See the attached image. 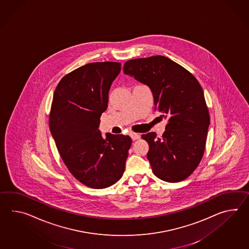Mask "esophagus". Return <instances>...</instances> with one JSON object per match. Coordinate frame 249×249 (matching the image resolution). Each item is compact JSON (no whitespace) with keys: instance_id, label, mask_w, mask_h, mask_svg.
<instances>
[{"instance_id":"34e87169","label":"esophagus","mask_w":249,"mask_h":249,"mask_svg":"<svg viewBox=\"0 0 249 249\" xmlns=\"http://www.w3.org/2000/svg\"><path fill=\"white\" fill-rule=\"evenodd\" d=\"M130 137H131V138H132L133 141H135V140H138V139L140 138V136H139L138 134H137V133H131V134H130Z\"/></svg>"}]
</instances>
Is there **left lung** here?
Segmentation results:
<instances>
[{"mask_svg": "<svg viewBox=\"0 0 249 249\" xmlns=\"http://www.w3.org/2000/svg\"><path fill=\"white\" fill-rule=\"evenodd\" d=\"M123 71L149 87L155 111L168 120L160 138L142 135L155 176L167 182L184 180L196 169L205 148L210 116L202 87L182 66L164 56L125 62Z\"/></svg>", "mask_w": 249, "mask_h": 249, "instance_id": "8db88e82", "label": "left lung"}]
</instances>
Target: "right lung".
I'll return each mask as SVG.
<instances>
[{
    "instance_id": "obj_1",
    "label": "right lung",
    "mask_w": 249,
    "mask_h": 249,
    "mask_svg": "<svg viewBox=\"0 0 249 249\" xmlns=\"http://www.w3.org/2000/svg\"><path fill=\"white\" fill-rule=\"evenodd\" d=\"M121 63L92 62L62 77L56 87L49 126L67 168L92 188L110 187L122 177L132 139L99 130L111 84Z\"/></svg>"
}]
</instances>
